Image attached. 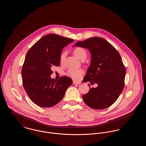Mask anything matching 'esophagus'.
Returning <instances> with one entry per match:
<instances>
[{"mask_svg":"<svg viewBox=\"0 0 146 146\" xmlns=\"http://www.w3.org/2000/svg\"><path fill=\"white\" fill-rule=\"evenodd\" d=\"M81 83L79 82H76V81H73V84H80Z\"/></svg>","mask_w":146,"mask_h":146,"instance_id":"1","label":"esophagus"}]
</instances>
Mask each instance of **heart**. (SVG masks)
Returning a JSON list of instances; mask_svg holds the SVG:
<instances>
[{"label": "heart", "instance_id": "b5f03b06", "mask_svg": "<svg viewBox=\"0 0 146 146\" xmlns=\"http://www.w3.org/2000/svg\"><path fill=\"white\" fill-rule=\"evenodd\" d=\"M74 54L76 56V57L80 60L81 61L84 60L86 58L87 56V54L85 49L82 48H76L74 50ZM66 52H62L60 56V62L62 63L64 61V58L66 57ZM84 73L83 70H68L67 72V75L68 76L72 78L73 79L75 80H79L80 79L81 76Z\"/></svg>", "mask_w": 146, "mask_h": 146}]
</instances>
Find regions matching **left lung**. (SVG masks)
<instances>
[{
  "label": "left lung",
  "instance_id": "8db88e82",
  "mask_svg": "<svg viewBox=\"0 0 146 146\" xmlns=\"http://www.w3.org/2000/svg\"><path fill=\"white\" fill-rule=\"evenodd\" d=\"M74 46L90 51V66L84 79L85 82L93 81L98 84L83 95L84 102L95 110L110 107L118 99L125 85L126 70L119 53L109 42L100 37L76 42Z\"/></svg>",
  "mask_w": 146,
  "mask_h": 146
}]
</instances>
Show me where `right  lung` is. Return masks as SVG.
<instances>
[{"instance_id":"right-lung-1","label":"right lung","mask_w":146,"mask_h":146,"mask_svg":"<svg viewBox=\"0 0 146 146\" xmlns=\"http://www.w3.org/2000/svg\"><path fill=\"white\" fill-rule=\"evenodd\" d=\"M74 41L55 34L41 38L28 50L22 69L25 90L31 101L42 107H50L60 102L72 84L66 76L58 80L51 78V68L59 66L63 48Z\"/></svg>"}]
</instances>
